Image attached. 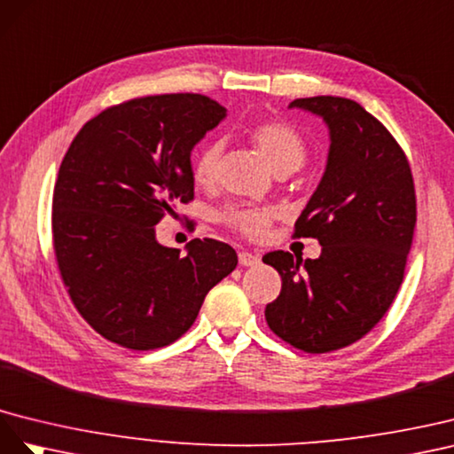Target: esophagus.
<instances>
[{
    "label": "esophagus",
    "instance_id": "obj_1",
    "mask_svg": "<svg viewBox=\"0 0 454 454\" xmlns=\"http://www.w3.org/2000/svg\"><path fill=\"white\" fill-rule=\"evenodd\" d=\"M238 258H239V264H241V266H256L258 262H261V258H258V256L253 254V253H249V251H241V253L238 254Z\"/></svg>",
    "mask_w": 454,
    "mask_h": 454
}]
</instances>
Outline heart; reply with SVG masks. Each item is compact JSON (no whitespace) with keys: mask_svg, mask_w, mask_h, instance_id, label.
<instances>
[{"mask_svg":"<svg viewBox=\"0 0 454 454\" xmlns=\"http://www.w3.org/2000/svg\"><path fill=\"white\" fill-rule=\"evenodd\" d=\"M253 145L274 167L276 173H291L306 160V142L301 133L289 123L279 120L261 121L249 129ZM223 158V142H207L192 161V176L198 186H213L218 178V163ZM278 216L271 207L256 205H230L220 213V220L231 230L239 231L249 239H262L270 224Z\"/></svg>","mask_w":454,"mask_h":454,"instance_id":"1","label":"heart"}]
</instances>
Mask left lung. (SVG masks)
I'll return each mask as SVG.
<instances>
[{
	"mask_svg": "<svg viewBox=\"0 0 454 454\" xmlns=\"http://www.w3.org/2000/svg\"><path fill=\"white\" fill-rule=\"evenodd\" d=\"M289 108L321 115L331 135L327 169L294 224V238H316L321 254H264L281 276V293L264 316L281 340L327 354L364 339L392 306L412 245L417 196L403 148L356 100L296 98Z\"/></svg>",
	"mask_w": 454,
	"mask_h": 454,
	"instance_id": "1",
	"label": "left lung"
}]
</instances>
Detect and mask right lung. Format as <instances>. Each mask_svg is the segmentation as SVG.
I'll list each match as a JSON object with an SVG mask.
<instances>
[{"mask_svg": "<svg viewBox=\"0 0 454 454\" xmlns=\"http://www.w3.org/2000/svg\"><path fill=\"white\" fill-rule=\"evenodd\" d=\"M205 95L131 98L75 135L53 192V247L82 317L137 352L163 348L196 321L205 294L238 266L228 243L163 247L155 224L193 200L190 153L224 120Z\"/></svg>", "mask_w": 454, "mask_h": 454, "instance_id": "right-lung-1", "label": "right lung"}]
</instances>
